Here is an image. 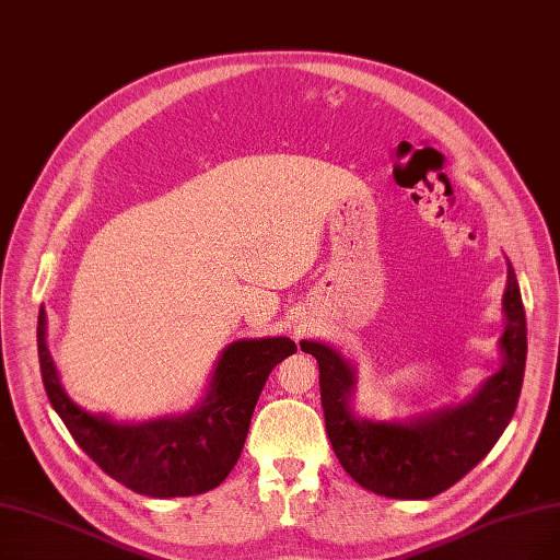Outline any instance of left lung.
Wrapping results in <instances>:
<instances>
[{
	"mask_svg": "<svg viewBox=\"0 0 560 560\" xmlns=\"http://www.w3.org/2000/svg\"><path fill=\"white\" fill-rule=\"evenodd\" d=\"M503 318L501 371L471 400L409 421L357 417L350 407L357 380L352 363L318 340H302V350L318 359L320 366L331 448L361 488L392 499H430L465 478L492 451L515 415L526 366V315L510 262Z\"/></svg>",
	"mask_w": 560,
	"mask_h": 560,
	"instance_id": "obj_1",
	"label": "left lung"
}]
</instances>
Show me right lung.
I'll list each match as a JSON object with an SVG mask.
<instances>
[{"mask_svg":"<svg viewBox=\"0 0 560 560\" xmlns=\"http://www.w3.org/2000/svg\"><path fill=\"white\" fill-rule=\"evenodd\" d=\"M293 352L298 346L285 336L235 340L217 361L199 407L183 417L114 423L68 398L45 343V311L38 313L43 386L72 440L107 476L158 499L208 492L231 474L267 375Z\"/></svg>","mask_w":560,"mask_h":560,"instance_id":"add662e5","label":"right lung"}]
</instances>
